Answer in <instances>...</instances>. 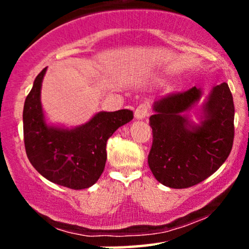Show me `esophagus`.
Wrapping results in <instances>:
<instances>
[{
  "label": "esophagus",
  "instance_id": "34e87169",
  "mask_svg": "<svg viewBox=\"0 0 249 249\" xmlns=\"http://www.w3.org/2000/svg\"><path fill=\"white\" fill-rule=\"evenodd\" d=\"M150 113V104L148 103H142L134 111V118L136 119H144L145 117Z\"/></svg>",
  "mask_w": 249,
  "mask_h": 249
}]
</instances>
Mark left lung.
<instances>
[{
	"label": "left lung",
	"mask_w": 249,
	"mask_h": 249,
	"mask_svg": "<svg viewBox=\"0 0 249 249\" xmlns=\"http://www.w3.org/2000/svg\"><path fill=\"white\" fill-rule=\"evenodd\" d=\"M201 90L168 93L153 105L152 146L148 166L159 182L187 188L208 178L230 156L234 139V103L227 83L216 85L204 105V121L191 126L182 116ZM192 127V129H190Z\"/></svg>",
	"instance_id": "1"
}]
</instances>
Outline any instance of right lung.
<instances>
[{"instance_id":"right-lung-1","label":"right lung","mask_w":249,"mask_h":249,"mask_svg":"<svg viewBox=\"0 0 249 249\" xmlns=\"http://www.w3.org/2000/svg\"><path fill=\"white\" fill-rule=\"evenodd\" d=\"M47 68L34 82L23 108V136L28 159L39 174L61 186L83 190L99 179L107 161V142L133 119L131 110L98 112L76 128L48 126L41 104Z\"/></svg>"}]
</instances>
